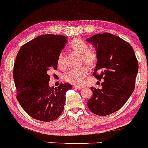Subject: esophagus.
<instances>
[{
	"instance_id": "esophagus-1",
	"label": "esophagus",
	"mask_w": 148,
	"mask_h": 148,
	"mask_svg": "<svg viewBox=\"0 0 148 148\" xmlns=\"http://www.w3.org/2000/svg\"><path fill=\"white\" fill-rule=\"evenodd\" d=\"M74 88H76V89H78V90H81V89L83 88V87H81V86H74Z\"/></svg>"
}]
</instances>
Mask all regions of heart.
<instances>
[{"mask_svg":"<svg viewBox=\"0 0 148 148\" xmlns=\"http://www.w3.org/2000/svg\"><path fill=\"white\" fill-rule=\"evenodd\" d=\"M69 47L77 54L81 55V64H86L89 68L92 69L98 62V54L94 50H89L88 43L80 38H75L69 45ZM58 65L62 67L64 65V53L58 55ZM88 73V70L85 65L79 69L71 70L64 75L65 81L73 85L81 86L85 83V78Z\"/></svg>","mask_w":148,"mask_h":148,"instance_id":"b5f03b06","label":"heart"}]
</instances>
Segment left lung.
<instances>
[{
    "instance_id": "obj_1",
    "label": "left lung",
    "mask_w": 148,
    "mask_h": 148,
    "mask_svg": "<svg viewBox=\"0 0 148 148\" xmlns=\"http://www.w3.org/2000/svg\"><path fill=\"white\" fill-rule=\"evenodd\" d=\"M98 54L93 75L104 81L101 89L91 87L92 96L87 102L92 112L106 116L118 111L131 96L138 71V62L129 42L109 33L88 38Z\"/></svg>"
}]
</instances>
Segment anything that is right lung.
<instances>
[{
  "label": "right lung",
  "instance_id": "right-lung-1",
  "mask_svg": "<svg viewBox=\"0 0 148 148\" xmlns=\"http://www.w3.org/2000/svg\"><path fill=\"white\" fill-rule=\"evenodd\" d=\"M66 37L47 34L23 45L17 54L14 80L17 100L31 117L45 122L56 119L62 114L68 83L50 87L49 73L57 69L58 57L66 44Z\"/></svg>",
  "mask_w": 148,
  "mask_h": 148
}]
</instances>
